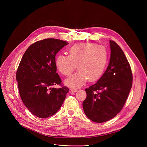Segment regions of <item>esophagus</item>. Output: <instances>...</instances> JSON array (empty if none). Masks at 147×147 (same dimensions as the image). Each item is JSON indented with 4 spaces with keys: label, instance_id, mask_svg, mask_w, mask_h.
Segmentation results:
<instances>
[{
    "label": "esophagus",
    "instance_id": "34e87169",
    "mask_svg": "<svg viewBox=\"0 0 147 147\" xmlns=\"http://www.w3.org/2000/svg\"><path fill=\"white\" fill-rule=\"evenodd\" d=\"M76 91H77V89H76V88L70 89V92H76Z\"/></svg>",
    "mask_w": 147,
    "mask_h": 147
}]
</instances>
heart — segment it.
<instances>
[{
  "label": "heart",
  "instance_id": "b5f03b06",
  "mask_svg": "<svg viewBox=\"0 0 147 147\" xmlns=\"http://www.w3.org/2000/svg\"><path fill=\"white\" fill-rule=\"evenodd\" d=\"M69 56L59 55L55 60L57 70L69 76L77 66L78 71L66 79L65 84L71 88L82 86L88 80L95 81L103 74L108 63V53L103 46L94 43L74 45L69 50Z\"/></svg>",
  "mask_w": 147,
  "mask_h": 147
}]
</instances>
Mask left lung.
<instances>
[{"mask_svg":"<svg viewBox=\"0 0 147 147\" xmlns=\"http://www.w3.org/2000/svg\"><path fill=\"white\" fill-rule=\"evenodd\" d=\"M111 57L108 66L99 80L86 89L82 107L88 119L96 123L107 121L121 110L132 87L129 63L120 47L109 40Z\"/></svg>","mask_w":147,"mask_h":147,"instance_id":"left-lung-1","label":"left lung"}]
</instances>
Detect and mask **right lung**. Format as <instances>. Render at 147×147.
I'll return each instance as SVG.
<instances>
[{"label": "right lung", "instance_id": "obj_1", "mask_svg": "<svg viewBox=\"0 0 147 147\" xmlns=\"http://www.w3.org/2000/svg\"><path fill=\"white\" fill-rule=\"evenodd\" d=\"M67 44L54 38L39 40L28 47L21 60L16 73L20 95L26 107L38 117L55 115L69 91L66 87H51L61 82L56 73L55 56Z\"/></svg>", "mask_w": 147, "mask_h": 147}]
</instances>
